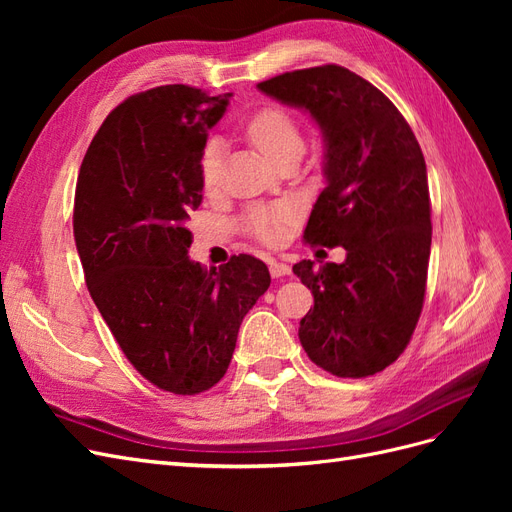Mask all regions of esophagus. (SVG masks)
<instances>
[{
	"label": "esophagus",
	"instance_id": "34e87169",
	"mask_svg": "<svg viewBox=\"0 0 512 512\" xmlns=\"http://www.w3.org/2000/svg\"><path fill=\"white\" fill-rule=\"evenodd\" d=\"M269 271H271L273 277H288V275H292V269L286 265V262H277V260L271 262Z\"/></svg>",
	"mask_w": 512,
	"mask_h": 512
}]
</instances>
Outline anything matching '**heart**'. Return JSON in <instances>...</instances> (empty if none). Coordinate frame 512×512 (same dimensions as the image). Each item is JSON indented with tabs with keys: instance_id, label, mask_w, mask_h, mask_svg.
<instances>
[{
	"instance_id": "1",
	"label": "heart",
	"mask_w": 512,
	"mask_h": 512,
	"mask_svg": "<svg viewBox=\"0 0 512 512\" xmlns=\"http://www.w3.org/2000/svg\"><path fill=\"white\" fill-rule=\"evenodd\" d=\"M245 134L254 147L271 160L280 162L292 153H303V132L297 117L284 106H262L245 123ZM224 164V143L213 138L207 143L203 156H200V179L207 192H215L222 181ZM292 222V209L286 205L280 207H260L247 213L243 222L245 230L260 239L262 243H280L286 235V226Z\"/></svg>"
}]
</instances>
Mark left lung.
<instances>
[{
	"mask_svg": "<svg viewBox=\"0 0 512 512\" xmlns=\"http://www.w3.org/2000/svg\"><path fill=\"white\" fill-rule=\"evenodd\" d=\"M258 89L320 126L327 188L303 239L346 250L342 265L292 267L314 294L301 346L337 378L374 376L406 350L425 301L431 203L421 145L397 106L348 68L294 70Z\"/></svg>",
	"mask_w": 512,
	"mask_h": 512,
	"instance_id": "obj_1",
	"label": "left lung"
}]
</instances>
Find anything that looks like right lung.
Segmentation results:
<instances>
[{
	"mask_svg": "<svg viewBox=\"0 0 512 512\" xmlns=\"http://www.w3.org/2000/svg\"><path fill=\"white\" fill-rule=\"evenodd\" d=\"M228 100L188 85L130 96L104 119L76 181L72 226L91 299L138 374L175 395L224 378L241 322L271 284L250 254L218 271L188 256L200 156Z\"/></svg>",
	"mask_w": 512,
	"mask_h": 512,
	"instance_id": "add662e5",
	"label": "right lung"
}]
</instances>
